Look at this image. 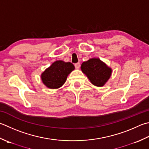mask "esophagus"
<instances>
[{
	"mask_svg": "<svg viewBox=\"0 0 149 149\" xmlns=\"http://www.w3.org/2000/svg\"><path fill=\"white\" fill-rule=\"evenodd\" d=\"M75 67L76 69H79L80 68V63H75Z\"/></svg>",
	"mask_w": 149,
	"mask_h": 149,
	"instance_id": "34e87169",
	"label": "esophagus"
}]
</instances>
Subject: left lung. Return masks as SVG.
<instances>
[{"label":"left lung","instance_id":"1","mask_svg":"<svg viewBox=\"0 0 149 149\" xmlns=\"http://www.w3.org/2000/svg\"><path fill=\"white\" fill-rule=\"evenodd\" d=\"M81 71L95 86L101 87L106 84L112 75V70L100 58H92L84 61L81 66Z\"/></svg>","mask_w":149,"mask_h":149}]
</instances>
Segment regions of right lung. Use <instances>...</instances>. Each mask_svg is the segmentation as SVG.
Returning <instances> with one entry per match:
<instances>
[{
  "label": "right lung",
  "instance_id": "1",
  "mask_svg": "<svg viewBox=\"0 0 149 149\" xmlns=\"http://www.w3.org/2000/svg\"><path fill=\"white\" fill-rule=\"evenodd\" d=\"M75 69L71 63L56 61L41 74L43 84L50 89H57L66 82L67 77Z\"/></svg>",
  "mask_w": 149,
  "mask_h": 149
}]
</instances>
